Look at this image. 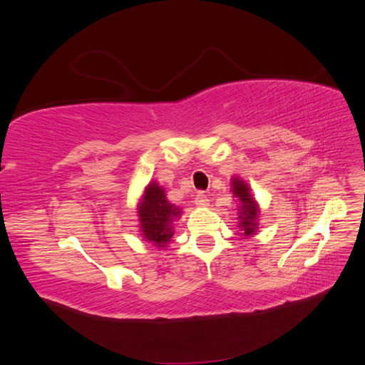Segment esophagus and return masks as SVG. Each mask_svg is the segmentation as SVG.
<instances>
[{
  "mask_svg": "<svg viewBox=\"0 0 365 365\" xmlns=\"http://www.w3.org/2000/svg\"><path fill=\"white\" fill-rule=\"evenodd\" d=\"M195 202H196V205H200V207H208V197L204 192H200L195 197Z\"/></svg>",
  "mask_w": 365,
  "mask_h": 365,
  "instance_id": "34e87169",
  "label": "esophagus"
}]
</instances>
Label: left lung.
Masks as SVG:
<instances>
[{
  "mask_svg": "<svg viewBox=\"0 0 365 365\" xmlns=\"http://www.w3.org/2000/svg\"><path fill=\"white\" fill-rule=\"evenodd\" d=\"M231 192L237 201V227L240 233L245 239L257 233L259 230V215L260 207L252 196L250 185L240 176H233L230 182Z\"/></svg>",
  "mask_w": 365,
  "mask_h": 365,
  "instance_id": "8db88e82",
  "label": "left lung"
}]
</instances>
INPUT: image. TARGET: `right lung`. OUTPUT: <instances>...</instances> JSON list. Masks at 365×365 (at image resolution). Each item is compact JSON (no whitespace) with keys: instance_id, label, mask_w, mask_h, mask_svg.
Here are the masks:
<instances>
[{"instance_id":"obj_1","label":"right lung","mask_w":365,"mask_h":365,"mask_svg":"<svg viewBox=\"0 0 365 365\" xmlns=\"http://www.w3.org/2000/svg\"><path fill=\"white\" fill-rule=\"evenodd\" d=\"M181 215L182 208L168 200L164 187L157 181H150L137 204L140 236L153 247L165 248L175 233L173 222Z\"/></svg>"}]
</instances>
